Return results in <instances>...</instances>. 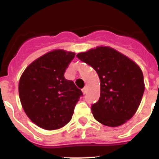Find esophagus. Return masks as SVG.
Here are the masks:
<instances>
[{
    "instance_id": "esophagus-1",
    "label": "esophagus",
    "mask_w": 159,
    "mask_h": 159,
    "mask_svg": "<svg viewBox=\"0 0 159 159\" xmlns=\"http://www.w3.org/2000/svg\"><path fill=\"white\" fill-rule=\"evenodd\" d=\"M82 92H83V94H86V93H87V88H84V89H82Z\"/></svg>"
}]
</instances>
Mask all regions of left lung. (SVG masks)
I'll list each match as a JSON object with an SVG mask.
<instances>
[{
  "label": "left lung",
  "instance_id": "1",
  "mask_svg": "<svg viewBox=\"0 0 159 159\" xmlns=\"http://www.w3.org/2000/svg\"><path fill=\"white\" fill-rule=\"evenodd\" d=\"M77 57L94 68L100 78V98L91 108L94 118L110 127L121 125L132 118L145 91L141 68L108 47H98Z\"/></svg>",
  "mask_w": 159,
  "mask_h": 159
}]
</instances>
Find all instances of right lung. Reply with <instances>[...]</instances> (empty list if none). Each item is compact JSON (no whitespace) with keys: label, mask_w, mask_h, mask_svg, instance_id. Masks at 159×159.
Returning a JSON list of instances; mask_svg holds the SVG:
<instances>
[{"label":"right lung","mask_w":159,"mask_h":159,"mask_svg":"<svg viewBox=\"0 0 159 159\" xmlns=\"http://www.w3.org/2000/svg\"><path fill=\"white\" fill-rule=\"evenodd\" d=\"M75 54L54 50L35 60L19 81V97L28 118L46 130L62 128L70 121L82 91L65 78Z\"/></svg>","instance_id":"obj_1"}]
</instances>
